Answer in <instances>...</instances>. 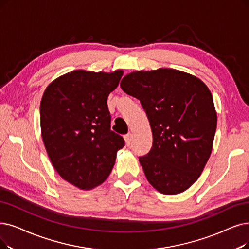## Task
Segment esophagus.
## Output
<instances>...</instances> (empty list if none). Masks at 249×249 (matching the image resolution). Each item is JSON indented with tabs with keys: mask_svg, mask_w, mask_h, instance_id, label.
<instances>
[{
	"mask_svg": "<svg viewBox=\"0 0 249 249\" xmlns=\"http://www.w3.org/2000/svg\"><path fill=\"white\" fill-rule=\"evenodd\" d=\"M132 138H133V136H132V134H131V133H128L127 135H125V136H124L125 144H126L127 146H130V145H131V143H132Z\"/></svg>",
	"mask_w": 249,
	"mask_h": 249,
	"instance_id": "1",
	"label": "esophagus"
}]
</instances>
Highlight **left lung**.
Returning <instances> with one entry per match:
<instances>
[{"mask_svg": "<svg viewBox=\"0 0 249 249\" xmlns=\"http://www.w3.org/2000/svg\"><path fill=\"white\" fill-rule=\"evenodd\" d=\"M121 87L140 100L150 123L152 148L139 157L148 182L166 195L184 192L213 150L216 112L211 91L201 79L171 68L131 72Z\"/></svg>", "mask_w": 249, "mask_h": 249, "instance_id": "left-lung-1", "label": "left lung"}]
</instances>
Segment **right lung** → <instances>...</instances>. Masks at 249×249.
Listing matches in <instances>:
<instances>
[{
	"mask_svg": "<svg viewBox=\"0 0 249 249\" xmlns=\"http://www.w3.org/2000/svg\"><path fill=\"white\" fill-rule=\"evenodd\" d=\"M123 71H73L50 84L39 114L44 145L56 172L82 190L101 185L124 140L110 130L107 98Z\"/></svg>",
	"mask_w": 249,
	"mask_h": 249,
	"instance_id": "obj_1",
	"label": "right lung"
}]
</instances>
